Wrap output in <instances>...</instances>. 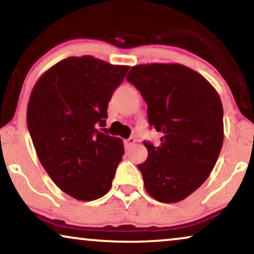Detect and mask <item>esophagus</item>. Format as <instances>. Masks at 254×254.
<instances>
[{"instance_id": "34e87169", "label": "esophagus", "mask_w": 254, "mask_h": 254, "mask_svg": "<svg viewBox=\"0 0 254 254\" xmlns=\"http://www.w3.org/2000/svg\"><path fill=\"white\" fill-rule=\"evenodd\" d=\"M135 141H136V140H135L134 137H129V138H128V140L125 141V148H126L127 150H128V149H130L134 145Z\"/></svg>"}]
</instances>
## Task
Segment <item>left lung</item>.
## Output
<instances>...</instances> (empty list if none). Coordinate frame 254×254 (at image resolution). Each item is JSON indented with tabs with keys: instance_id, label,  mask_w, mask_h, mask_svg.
<instances>
[{
	"instance_id": "obj_1",
	"label": "left lung",
	"mask_w": 254,
	"mask_h": 254,
	"mask_svg": "<svg viewBox=\"0 0 254 254\" xmlns=\"http://www.w3.org/2000/svg\"><path fill=\"white\" fill-rule=\"evenodd\" d=\"M127 81L148 105L149 125L161 131V144L144 142L148 158L138 170L155 200L179 202L213 171L223 144V106L213 85L179 64L131 67Z\"/></svg>"
}]
</instances>
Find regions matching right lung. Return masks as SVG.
Wrapping results in <instances>:
<instances>
[{
  "mask_svg": "<svg viewBox=\"0 0 254 254\" xmlns=\"http://www.w3.org/2000/svg\"><path fill=\"white\" fill-rule=\"evenodd\" d=\"M128 69L91 55L70 57L45 71L30 95L26 121L38 158L76 200H97L112 186L124 142L97 125H105L107 105Z\"/></svg>",
  "mask_w": 254,
  "mask_h": 254,
  "instance_id": "add662e5",
  "label": "right lung"
}]
</instances>
